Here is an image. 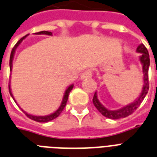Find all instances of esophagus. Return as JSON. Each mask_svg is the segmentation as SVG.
Here are the masks:
<instances>
[{
	"label": "esophagus",
	"instance_id": "esophagus-1",
	"mask_svg": "<svg viewBox=\"0 0 157 157\" xmlns=\"http://www.w3.org/2000/svg\"><path fill=\"white\" fill-rule=\"evenodd\" d=\"M93 75V70L92 69H87L85 70V72H83L81 74V79H85V78H90Z\"/></svg>",
	"mask_w": 157,
	"mask_h": 157
}]
</instances>
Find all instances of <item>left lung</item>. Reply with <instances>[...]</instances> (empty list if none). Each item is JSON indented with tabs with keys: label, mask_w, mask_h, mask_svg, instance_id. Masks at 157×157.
Here are the masks:
<instances>
[{
	"label": "left lung",
	"mask_w": 157,
	"mask_h": 157,
	"mask_svg": "<svg viewBox=\"0 0 157 157\" xmlns=\"http://www.w3.org/2000/svg\"><path fill=\"white\" fill-rule=\"evenodd\" d=\"M137 52L141 53L140 59V62L143 64V73H144V86H143L142 92H141L140 95L138 98L136 99L134 102L131 103L130 105H127V106H124L122 109H119L118 110H109L101 104L100 101L98 99V97H97V93L94 94V98H93V102H94V106L98 109V110L100 112L101 114L106 118H111V119H118V118H126L127 116L131 115L140 105L141 102L144 99L145 96L147 95V91L149 90L148 68L149 65H150L149 54L147 49L144 44L139 45V47L137 48Z\"/></svg>",
	"instance_id": "8db88e82"
}]
</instances>
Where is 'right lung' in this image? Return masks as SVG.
<instances>
[{
	"instance_id": "obj_1",
	"label": "right lung",
	"mask_w": 157,
	"mask_h": 157,
	"mask_svg": "<svg viewBox=\"0 0 157 157\" xmlns=\"http://www.w3.org/2000/svg\"><path fill=\"white\" fill-rule=\"evenodd\" d=\"M48 34V35H52V33L50 32V31H40V32H38V33H35V34ZM28 35V34H27ZM27 35H25V36L22 37L20 40H18V42L15 44V46L12 49V52H11V54H10V71L12 70V63H13V55H14V52H15V50L17 49V48L18 47L19 44L21 43V41L25 39V37L27 36ZM72 88H73V85H70L69 87L67 88V90H66L65 93H64V96H63V101H62V103H61V105L59 106L58 109H57L56 111L54 112L53 114H50V115H47V116H34V115H31V114H29L27 113H25V111H22L25 113V114L27 116L28 118H30V119H32L34 121H36V122H39V123H48L49 121H52L53 119H55L56 118H57L60 113L63 111V109H64L65 107L66 104H67V98H68V95H69V93L71 92V90H72ZM9 91H10V94L11 95V97L13 98V99L14 100V101L16 102V101L15 99L13 98V96L12 94V92H11V90H10V85L9 84Z\"/></svg>"
}]
</instances>
